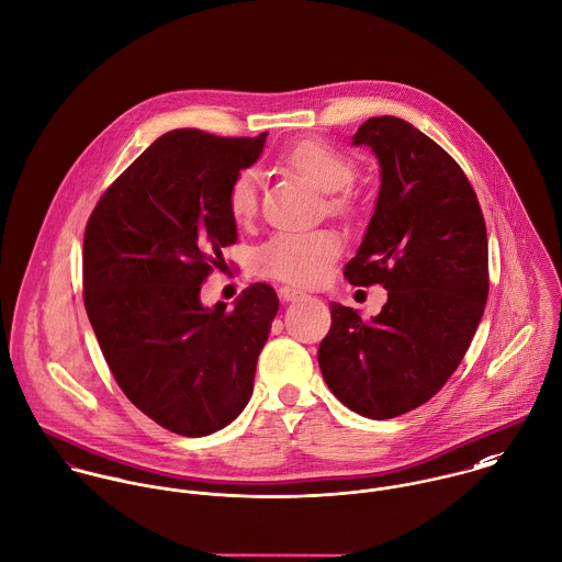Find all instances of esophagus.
Returning <instances> with one entry per match:
<instances>
[{"instance_id":"1","label":"esophagus","mask_w":562,"mask_h":562,"mask_svg":"<svg viewBox=\"0 0 562 562\" xmlns=\"http://www.w3.org/2000/svg\"><path fill=\"white\" fill-rule=\"evenodd\" d=\"M278 293H280V300H284V302H295L304 295V291H300L295 286H280Z\"/></svg>"}]
</instances>
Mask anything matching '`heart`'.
<instances>
[{
  "mask_svg": "<svg viewBox=\"0 0 562 562\" xmlns=\"http://www.w3.org/2000/svg\"><path fill=\"white\" fill-rule=\"evenodd\" d=\"M291 171L315 189L330 193L328 206L338 215L353 209V198L345 189L356 176L349 156L324 140H302L284 154ZM227 211L236 222H247L258 211V171L240 169L227 187ZM342 251V240L333 229H280L260 243L251 254L258 273L293 284H317Z\"/></svg>",
  "mask_w": 562,
  "mask_h": 562,
  "instance_id": "obj_1",
  "label": "heart"
}]
</instances>
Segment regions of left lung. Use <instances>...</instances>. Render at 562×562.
<instances>
[{"label": "left lung", "instance_id": "1", "mask_svg": "<svg viewBox=\"0 0 562 562\" xmlns=\"http://www.w3.org/2000/svg\"><path fill=\"white\" fill-rule=\"evenodd\" d=\"M351 143L373 149L382 182L342 276L389 300L369 322L333 302L319 367L349 411L393 419L435 397L471 345L488 297L486 225L464 171L408 121L371 116Z\"/></svg>", "mask_w": 562, "mask_h": 562}]
</instances>
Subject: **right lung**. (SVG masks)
Returning <instances> with one entry per match:
<instances>
[{
  "label": "right lung",
  "instance_id": "right-lung-1",
  "mask_svg": "<svg viewBox=\"0 0 562 562\" xmlns=\"http://www.w3.org/2000/svg\"><path fill=\"white\" fill-rule=\"evenodd\" d=\"M249 138L173 130L156 138L100 198L82 249L85 308L125 397L158 426L206 437L238 417L278 295L256 282L234 311L200 291L236 243L232 178L254 165Z\"/></svg>",
  "mask_w": 562,
  "mask_h": 562
}]
</instances>
